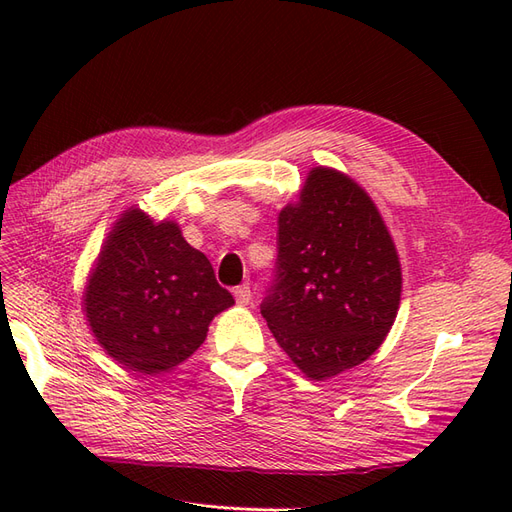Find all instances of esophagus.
Wrapping results in <instances>:
<instances>
[{
    "mask_svg": "<svg viewBox=\"0 0 512 512\" xmlns=\"http://www.w3.org/2000/svg\"><path fill=\"white\" fill-rule=\"evenodd\" d=\"M232 294H235L237 305H247V303L252 301V290H250V286H247V284L237 286L235 290H232Z\"/></svg>",
    "mask_w": 512,
    "mask_h": 512,
    "instance_id": "obj_1",
    "label": "esophagus"
}]
</instances>
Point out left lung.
Listing matches in <instances>:
<instances>
[{
  "label": "left lung",
  "instance_id": "obj_1",
  "mask_svg": "<svg viewBox=\"0 0 512 512\" xmlns=\"http://www.w3.org/2000/svg\"><path fill=\"white\" fill-rule=\"evenodd\" d=\"M401 297L395 243L374 200L333 168L309 170L277 220L273 282L260 303L273 337L307 378L363 363L391 331Z\"/></svg>",
  "mask_w": 512,
  "mask_h": 512
}]
</instances>
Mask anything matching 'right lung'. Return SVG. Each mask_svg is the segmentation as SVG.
I'll return each mask as SVG.
<instances>
[{"mask_svg":"<svg viewBox=\"0 0 512 512\" xmlns=\"http://www.w3.org/2000/svg\"><path fill=\"white\" fill-rule=\"evenodd\" d=\"M83 301L106 354L149 376L192 356L213 316L235 303L175 222L156 224L134 207L108 232Z\"/></svg>","mask_w":512,"mask_h":512,"instance_id":"right-lung-1","label":"right lung"}]
</instances>
